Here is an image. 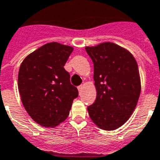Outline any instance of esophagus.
I'll list each match as a JSON object with an SVG mask.
<instances>
[{"mask_svg":"<svg viewBox=\"0 0 160 160\" xmlns=\"http://www.w3.org/2000/svg\"><path fill=\"white\" fill-rule=\"evenodd\" d=\"M83 85H80V86H79L78 87V90H79V92H80V93L81 92V91H82V89H83Z\"/></svg>","mask_w":160,"mask_h":160,"instance_id":"1","label":"esophagus"}]
</instances>
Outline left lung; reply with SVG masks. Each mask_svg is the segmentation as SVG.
<instances>
[{
	"label": "left lung",
	"instance_id": "1",
	"mask_svg": "<svg viewBox=\"0 0 160 160\" xmlns=\"http://www.w3.org/2000/svg\"><path fill=\"white\" fill-rule=\"evenodd\" d=\"M94 65L97 98L87 107L91 119L104 130H114L133 113L141 93V80L134 57L113 42L86 47Z\"/></svg>",
	"mask_w": 160,
	"mask_h": 160
}]
</instances>
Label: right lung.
<instances>
[{
    "label": "right lung",
    "instance_id": "obj_1",
    "mask_svg": "<svg viewBox=\"0 0 160 160\" xmlns=\"http://www.w3.org/2000/svg\"><path fill=\"white\" fill-rule=\"evenodd\" d=\"M72 51L70 46L49 42L30 54L20 65L18 87L22 104L30 117L43 127L62 122L79 95L64 68Z\"/></svg>",
    "mask_w": 160,
    "mask_h": 160
}]
</instances>
